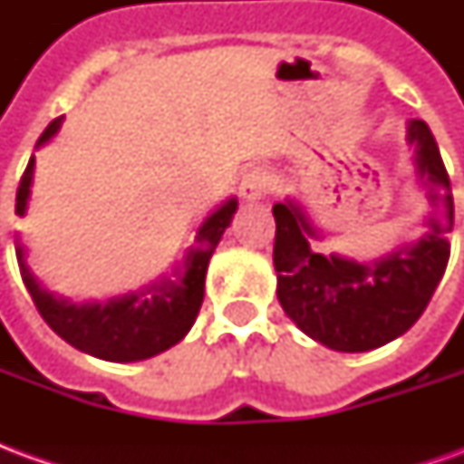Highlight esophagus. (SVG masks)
<instances>
[{
	"label": "esophagus",
	"mask_w": 464,
	"mask_h": 464,
	"mask_svg": "<svg viewBox=\"0 0 464 464\" xmlns=\"http://www.w3.org/2000/svg\"><path fill=\"white\" fill-rule=\"evenodd\" d=\"M268 176H266V171H248L246 176L241 179V186H238V193H241L243 201H261L263 196H266V191H268Z\"/></svg>",
	"instance_id": "esophagus-1"
}]
</instances>
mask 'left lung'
<instances>
[{"label":"left lung","instance_id":"1","mask_svg":"<svg viewBox=\"0 0 464 464\" xmlns=\"http://www.w3.org/2000/svg\"><path fill=\"white\" fill-rule=\"evenodd\" d=\"M405 141L412 149L415 181L430 203L425 233L415 241H402L372 261L321 253L315 241L325 236L295 196L273 206L278 301L308 338L338 353L375 350L408 333L448 268L455 223L450 176L428 123L410 119Z\"/></svg>","mask_w":464,"mask_h":464}]
</instances>
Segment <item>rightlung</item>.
Segmentation results:
<instances>
[{
    "instance_id": "right-lung-1",
    "label": "right lung",
    "mask_w": 464,
    "mask_h": 464,
    "mask_svg": "<svg viewBox=\"0 0 464 464\" xmlns=\"http://www.w3.org/2000/svg\"><path fill=\"white\" fill-rule=\"evenodd\" d=\"M64 116L46 126L36 149L54 139ZM34 156L26 163V171L16 188V216H26L32 183H34ZM238 211V198L231 196L218 203L198 226L193 246L183 253L171 273H163L156 281L146 283L139 291L121 293L109 301L76 303L66 295H56L39 281L26 263V246L22 236L14 238L16 261L26 291L36 311L49 323V328L64 338L69 345L109 362H136L159 355L176 343H181L198 318L206 288V271L223 231L231 226L233 213Z\"/></svg>"
}]
</instances>
